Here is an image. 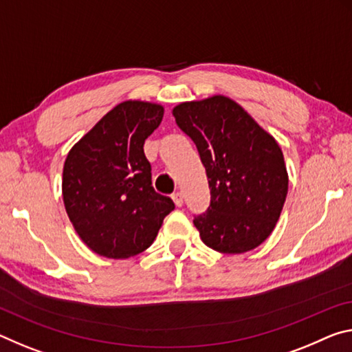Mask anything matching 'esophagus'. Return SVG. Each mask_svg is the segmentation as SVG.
<instances>
[{"instance_id":"esophagus-1","label":"esophagus","mask_w":352,"mask_h":352,"mask_svg":"<svg viewBox=\"0 0 352 352\" xmlns=\"http://www.w3.org/2000/svg\"><path fill=\"white\" fill-rule=\"evenodd\" d=\"M172 200H174V204H175L177 206H182V205H183V196H182V192H174V194H172Z\"/></svg>"}]
</instances>
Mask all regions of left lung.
Here are the masks:
<instances>
[{
  "instance_id": "left-lung-1",
  "label": "left lung",
  "mask_w": 352,
  "mask_h": 352,
  "mask_svg": "<svg viewBox=\"0 0 352 352\" xmlns=\"http://www.w3.org/2000/svg\"><path fill=\"white\" fill-rule=\"evenodd\" d=\"M172 114L196 144L208 177L210 206L194 216L202 241L222 254L260 246L274 230L288 192L276 139L224 96L180 103Z\"/></svg>"
}]
</instances>
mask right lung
Listing matches in <instances>:
<instances>
[{
	"label": "right lung",
	"instance_id": "add662e5",
	"mask_svg": "<svg viewBox=\"0 0 352 352\" xmlns=\"http://www.w3.org/2000/svg\"><path fill=\"white\" fill-rule=\"evenodd\" d=\"M164 108L119 103L67 155L63 197L72 226L89 249L108 258H130L152 246L175 208L152 186L144 142L160 126Z\"/></svg>",
	"mask_w": 352,
	"mask_h": 352
}]
</instances>
